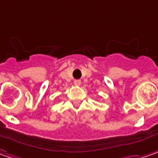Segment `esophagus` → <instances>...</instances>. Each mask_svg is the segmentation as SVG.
I'll use <instances>...</instances> for the list:
<instances>
[{
  "label": "esophagus",
  "instance_id": "esophagus-1",
  "mask_svg": "<svg viewBox=\"0 0 158 158\" xmlns=\"http://www.w3.org/2000/svg\"><path fill=\"white\" fill-rule=\"evenodd\" d=\"M80 84H81V80H80V79H76V80H74V85H75V86H80Z\"/></svg>",
  "mask_w": 158,
  "mask_h": 158
}]
</instances>
